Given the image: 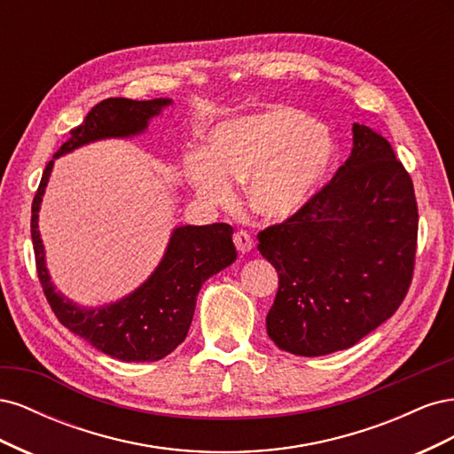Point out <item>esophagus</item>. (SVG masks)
<instances>
[{"mask_svg":"<svg viewBox=\"0 0 454 454\" xmlns=\"http://www.w3.org/2000/svg\"><path fill=\"white\" fill-rule=\"evenodd\" d=\"M232 242H235L237 250L240 254H248V252L254 250V239L250 237V232H246V231L235 232V237H232Z\"/></svg>","mask_w":454,"mask_h":454,"instance_id":"obj_1","label":"esophagus"}]
</instances>
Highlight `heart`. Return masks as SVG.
<instances>
[{"instance_id": "heart-1", "label": "heart", "mask_w": 454, "mask_h": 454, "mask_svg": "<svg viewBox=\"0 0 454 454\" xmlns=\"http://www.w3.org/2000/svg\"><path fill=\"white\" fill-rule=\"evenodd\" d=\"M337 147L327 129L292 107L270 106L215 125L204 153L184 162L185 184L214 206H231L246 182L250 208L269 222L297 215L333 168Z\"/></svg>"}]
</instances>
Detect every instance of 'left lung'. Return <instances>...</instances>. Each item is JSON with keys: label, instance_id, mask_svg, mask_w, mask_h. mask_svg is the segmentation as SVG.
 I'll return each instance as SVG.
<instances>
[{"label": "left lung", "instance_id": "obj_1", "mask_svg": "<svg viewBox=\"0 0 454 454\" xmlns=\"http://www.w3.org/2000/svg\"><path fill=\"white\" fill-rule=\"evenodd\" d=\"M419 212L394 149L352 125V151L318 195L257 250L278 272L267 333L280 350L325 356L354 347L402 305L413 277Z\"/></svg>", "mask_w": 454, "mask_h": 454}]
</instances>
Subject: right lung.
Wrapping results in <instances>:
<instances>
[{
  "label": "right lung",
  "mask_w": 454,
  "mask_h": 454,
  "mask_svg": "<svg viewBox=\"0 0 454 454\" xmlns=\"http://www.w3.org/2000/svg\"><path fill=\"white\" fill-rule=\"evenodd\" d=\"M172 98H107L96 104L41 177L32 204V240L37 274L51 309L72 333L121 362H157L182 345L193 320L197 295L214 274L235 263L232 227L227 223L174 227L159 265L149 277L112 303L85 307L57 290L47 269L39 232V210L54 160L100 140H129L145 134L149 121L172 106Z\"/></svg>",
  "instance_id": "add662e5"
}]
</instances>
